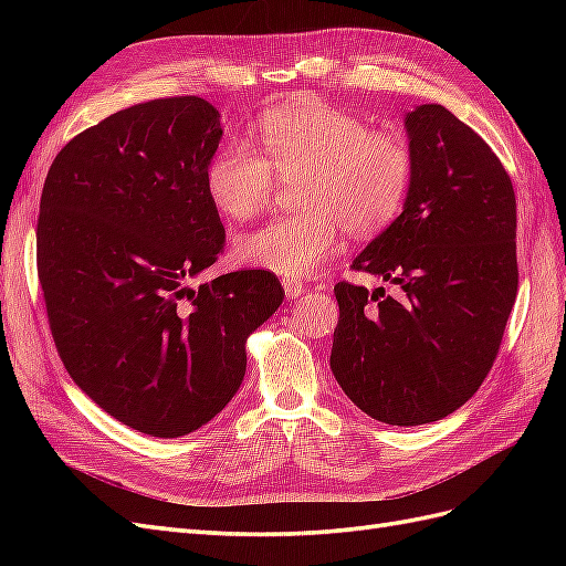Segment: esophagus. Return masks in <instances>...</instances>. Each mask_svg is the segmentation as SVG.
<instances>
[{"label": "esophagus", "instance_id": "1", "mask_svg": "<svg viewBox=\"0 0 566 566\" xmlns=\"http://www.w3.org/2000/svg\"><path fill=\"white\" fill-rule=\"evenodd\" d=\"M283 290H285L287 297H300V295H304L306 287L297 279H283Z\"/></svg>", "mask_w": 566, "mask_h": 566}]
</instances>
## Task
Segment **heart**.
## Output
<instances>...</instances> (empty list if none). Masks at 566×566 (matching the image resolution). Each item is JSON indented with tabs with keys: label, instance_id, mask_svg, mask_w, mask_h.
<instances>
[{
	"label": "heart",
	"instance_id": "b5f03b06",
	"mask_svg": "<svg viewBox=\"0 0 566 566\" xmlns=\"http://www.w3.org/2000/svg\"><path fill=\"white\" fill-rule=\"evenodd\" d=\"M262 150L243 142L217 148L202 184L214 210L229 219L260 214L279 177H302L297 214L235 238L238 262L279 273L312 276L342 248V227L373 238L394 224L416 177V156L397 132L370 129L337 106L306 101L266 111L256 123Z\"/></svg>",
	"mask_w": 566,
	"mask_h": 566
}]
</instances>
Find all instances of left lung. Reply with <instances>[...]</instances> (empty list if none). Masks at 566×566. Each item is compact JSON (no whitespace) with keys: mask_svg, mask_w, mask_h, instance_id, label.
<instances>
[{"mask_svg":"<svg viewBox=\"0 0 566 566\" xmlns=\"http://www.w3.org/2000/svg\"><path fill=\"white\" fill-rule=\"evenodd\" d=\"M416 177L403 212L352 269L394 285H335L331 368L370 418H447L482 387L517 297V200L472 127L437 104L406 115Z\"/></svg>","mask_w":566,"mask_h":566,"instance_id":"8db88e82","label":"left lung"}]
</instances>
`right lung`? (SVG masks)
Instances as JSON below:
<instances>
[{
	"label": "right lung",
	"instance_id": "right-lung-1",
	"mask_svg": "<svg viewBox=\"0 0 566 566\" xmlns=\"http://www.w3.org/2000/svg\"><path fill=\"white\" fill-rule=\"evenodd\" d=\"M219 111L169 96L117 111L51 163L38 276L65 370L115 420L175 439L210 422L245 375V339L279 310L276 273L188 285L224 252L202 172Z\"/></svg>",
	"mask_w": 566,
	"mask_h": 566
}]
</instances>
